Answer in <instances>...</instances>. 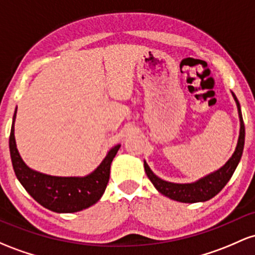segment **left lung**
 I'll use <instances>...</instances> for the list:
<instances>
[{"label":"left lung","instance_id":"obj_1","mask_svg":"<svg viewBox=\"0 0 255 255\" xmlns=\"http://www.w3.org/2000/svg\"><path fill=\"white\" fill-rule=\"evenodd\" d=\"M235 98V102L237 104L239 109V116L240 122H241V128H240V136L239 141H237V146L235 152L226 162L225 164L220 169L215 170L214 173H211L207 177L200 179V180L195 181L191 184H175L169 183V181L162 180L157 175L153 174L152 170L147 166L146 162H144L145 173H146L147 178L150 179L153 186L161 192L162 195L167 196V197L172 198L174 201L184 203H195V202H205V201L211 200L215 195L219 194L223 190V187L228 184L230 178L234 174L235 169H236L237 164H239L240 159L242 157L243 147H245V123H243L242 114H241V106H240L239 100L236 96L232 93Z\"/></svg>","mask_w":255,"mask_h":255}]
</instances>
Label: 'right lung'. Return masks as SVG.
<instances>
[{
	"mask_svg": "<svg viewBox=\"0 0 255 255\" xmlns=\"http://www.w3.org/2000/svg\"><path fill=\"white\" fill-rule=\"evenodd\" d=\"M9 135V151L14 173L35 201L57 213H75L93 206L104 194L110 178L111 162L121 145L108 152L98 168L86 177H52L26 166L19 155L14 138V120Z\"/></svg>",
	"mask_w": 255,
	"mask_h": 255,
	"instance_id": "right-lung-1",
	"label": "right lung"
}]
</instances>
